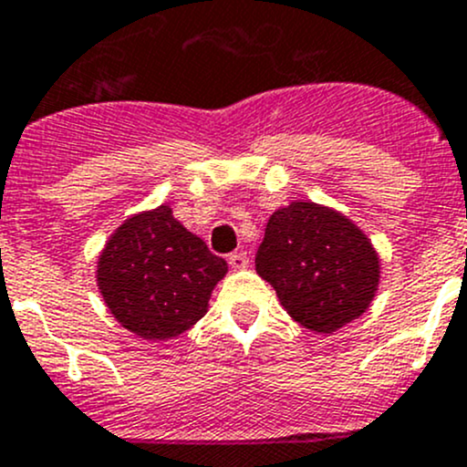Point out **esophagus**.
<instances>
[{"instance_id":"obj_1","label":"esophagus","mask_w":467,"mask_h":467,"mask_svg":"<svg viewBox=\"0 0 467 467\" xmlns=\"http://www.w3.org/2000/svg\"><path fill=\"white\" fill-rule=\"evenodd\" d=\"M228 264L233 271H244V268H248V255L246 253H233L228 257Z\"/></svg>"}]
</instances>
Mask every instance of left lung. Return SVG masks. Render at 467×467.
<instances>
[{"label":"left lung","mask_w":467,"mask_h":467,"mask_svg":"<svg viewBox=\"0 0 467 467\" xmlns=\"http://www.w3.org/2000/svg\"><path fill=\"white\" fill-rule=\"evenodd\" d=\"M381 262L364 230L327 205L294 201L268 219L255 271L285 312L317 334L359 318L379 286Z\"/></svg>","instance_id":"obj_1"}]
</instances>
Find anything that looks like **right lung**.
<instances>
[{
  "mask_svg": "<svg viewBox=\"0 0 467 467\" xmlns=\"http://www.w3.org/2000/svg\"><path fill=\"white\" fill-rule=\"evenodd\" d=\"M228 264L173 216L171 207L129 216L97 260V286L121 327L167 341L205 317Z\"/></svg>",
  "mask_w": 467,
  "mask_h": 467,
  "instance_id": "1",
  "label": "right lung"
}]
</instances>
